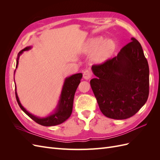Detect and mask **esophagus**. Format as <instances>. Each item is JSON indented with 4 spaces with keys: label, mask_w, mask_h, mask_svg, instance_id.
Here are the masks:
<instances>
[{
    "label": "esophagus",
    "mask_w": 160,
    "mask_h": 160,
    "mask_svg": "<svg viewBox=\"0 0 160 160\" xmlns=\"http://www.w3.org/2000/svg\"><path fill=\"white\" fill-rule=\"evenodd\" d=\"M83 77L86 80L89 79L91 77V73L90 71L88 69L85 70L83 72Z\"/></svg>",
    "instance_id": "34e87169"
}]
</instances>
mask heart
<instances>
[{
  "mask_svg": "<svg viewBox=\"0 0 160 160\" xmlns=\"http://www.w3.org/2000/svg\"><path fill=\"white\" fill-rule=\"evenodd\" d=\"M116 48L115 41L112 38L104 41L102 37L91 38L87 42L83 49V52L87 54L91 53V61L99 64L107 61L113 54Z\"/></svg>",
  "mask_w": 160,
  "mask_h": 160,
  "instance_id": "obj_1",
  "label": "heart"
}]
</instances>
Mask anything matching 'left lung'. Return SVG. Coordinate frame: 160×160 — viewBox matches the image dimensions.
<instances>
[{
  "instance_id": "8db88e82",
  "label": "left lung",
  "mask_w": 160,
  "mask_h": 160,
  "mask_svg": "<svg viewBox=\"0 0 160 160\" xmlns=\"http://www.w3.org/2000/svg\"><path fill=\"white\" fill-rule=\"evenodd\" d=\"M118 55L91 69V89L102 113L125 119L136 113L149 95V66L142 45L132 37Z\"/></svg>"
}]
</instances>
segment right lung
<instances>
[{
	"instance_id": "obj_1",
	"label": "right lung",
	"mask_w": 160,
	"mask_h": 160,
	"mask_svg": "<svg viewBox=\"0 0 160 160\" xmlns=\"http://www.w3.org/2000/svg\"><path fill=\"white\" fill-rule=\"evenodd\" d=\"M31 48V46L27 47L18 52L17 59L16 68H17L18 67V59L20 56L22 54L24 51L30 50ZM15 71H14V72H15ZM82 76H83L82 73H77L65 78L63 85H62L59 100L58 101L54 112L45 118L37 117V116L34 115L27 111V109L23 107L20 101H19L17 93V88L15 86V95L17 103L19 107L21 108L24 112L37 123L43 125V126H54V125H59L65 122L72 113L74 95L77 87L80 83Z\"/></svg>"
}]
</instances>
